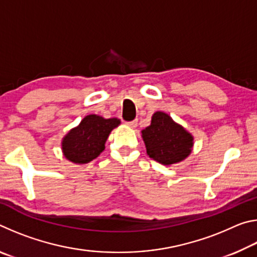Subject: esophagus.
<instances>
[{
  "label": "esophagus",
  "mask_w": 257,
  "mask_h": 257,
  "mask_svg": "<svg viewBox=\"0 0 257 257\" xmlns=\"http://www.w3.org/2000/svg\"><path fill=\"white\" fill-rule=\"evenodd\" d=\"M127 125H129L130 128H136L137 127V120L129 121V122H127Z\"/></svg>",
  "instance_id": "1"
}]
</instances>
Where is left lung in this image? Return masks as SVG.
Returning a JSON list of instances; mask_svg holds the SVG:
<instances>
[{
  "instance_id": "1",
  "label": "left lung",
  "mask_w": 257,
  "mask_h": 257,
  "mask_svg": "<svg viewBox=\"0 0 257 257\" xmlns=\"http://www.w3.org/2000/svg\"><path fill=\"white\" fill-rule=\"evenodd\" d=\"M142 138L150 158L163 165L182 162L194 146L193 135L162 111L152 115L151 124L142 130Z\"/></svg>"
}]
</instances>
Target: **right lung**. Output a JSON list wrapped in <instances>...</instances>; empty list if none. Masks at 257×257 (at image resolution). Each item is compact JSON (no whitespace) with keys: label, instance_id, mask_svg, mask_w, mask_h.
Instances as JSON below:
<instances>
[{"label":"right lung","instance_id":"obj_1","mask_svg":"<svg viewBox=\"0 0 257 257\" xmlns=\"http://www.w3.org/2000/svg\"><path fill=\"white\" fill-rule=\"evenodd\" d=\"M120 123L121 121L116 118L86 115L62 138L61 149L64 158L75 164L89 163L104 151L107 137Z\"/></svg>","mask_w":257,"mask_h":257}]
</instances>
